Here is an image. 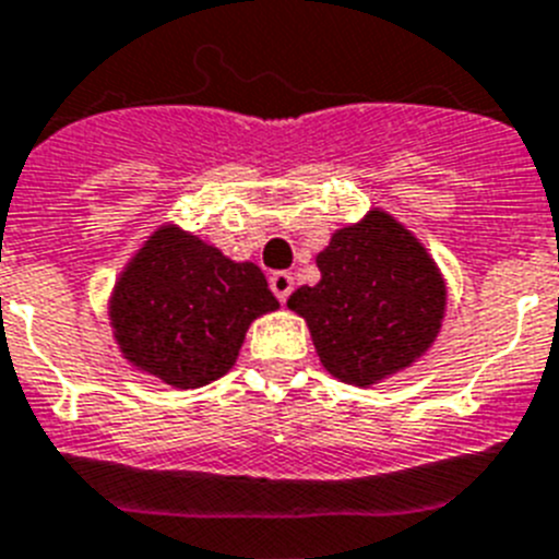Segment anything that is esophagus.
<instances>
[{
  "label": "esophagus",
  "instance_id": "esophagus-1",
  "mask_svg": "<svg viewBox=\"0 0 559 559\" xmlns=\"http://www.w3.org/2000/svg\"><path fill=\"white\" fill-rule=\"evenodd\" d=\"M293 286H295L293 273H273V275H270V289H273L275 298H278L281 304H284V300L293 295Z\"/></svg>",
  "mask_w": 559,
  "mask_h": 559
}]
</instances>
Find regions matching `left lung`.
Here are the masks:
<instances>
[{"label": "left lung", "mask_w": 559, "mask_h": 559, "mask_svg": "<svg viewBox=\"0 0 559 559\" xmlns=\"http://www.w3.org/2000/svg\"><path fill=\"white\" fill-rule=\"evenodd\" d=\"M320 281L286 307L309 323L332 377L373 385L416 362L444 318V278L414 233L385 211L337 230L318 252Z\"/></svg>", "instance_id": "8db88e82"}]
</instances>
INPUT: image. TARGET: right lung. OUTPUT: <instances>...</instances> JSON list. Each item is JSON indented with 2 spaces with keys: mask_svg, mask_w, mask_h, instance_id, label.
Segmentation results:
<instances>
[{
  "mask_svg": "<svg viewBox=\"0 0 559 559\" xmlns=\"http://www.w3.org/2000/svg\"><path fill=\"white\" fill-rule=\"evenodd\" d=\"M273 309L259 266L165 225L120 273L109 318L126 360L186 391L230 371L252 320Z\"/></svg>",
  "mask_w": 559,
  "mask_h": 559,
  "instance_id": "add662e5",
  "label": "right lung"
}]
</instances>
